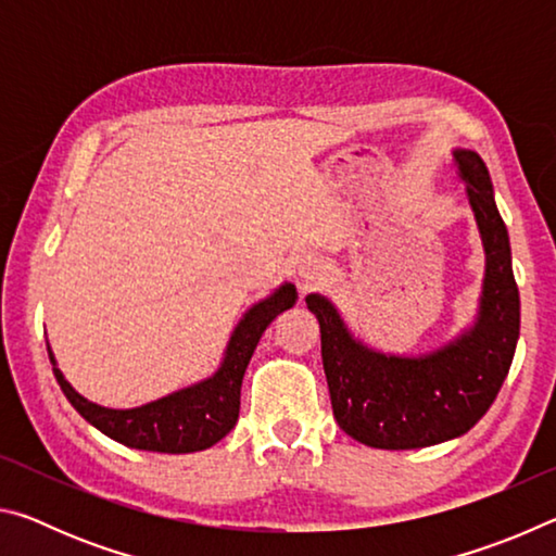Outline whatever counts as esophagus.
<instances>
[{
	"mask_svg": "<svg viewBox=\"0 0 556 556\" xmlns=\"http://www.w3.org/2000/svg\"><path fill=\"white\" fill-rule=\"evenodd\" d=\"M296 271H299L301 281H304L306 287H312V285H316V281H321L326 277V265H324V260L308 255V257L299 260Z\"/></svg>",
	"mask_w": 556,
	"mask_h": 556,
	"instance_id": "esophagus-1",
	"label": "esophagus"
}]
</instances>
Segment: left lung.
<instances>
[{"mask_svg":"<svg viewBox=\"0 0 556 556\" xmlns=\"http://www.w3.org/2000/svg\"><path fill=\"white\" fill-rule=\"evenodd\" d=\"M456 178L481 235L485 271L473 321L427 353H384L353 333L324 294L306 306L321 326L324 372L333 417L348 437L372 448L404 451L464 437L491 409L520 338V294L507 228L491 174L473 149L451 152Z\"/></svg>","mask_w":556,"mask_h":556,"instance_id":"left-lung-1","label":"left lung"}]
</instances>
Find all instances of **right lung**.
Listing matches in <instances>:
<instances>
[{"label": "right lung", "mask_w": 556, "mask_h": 556, "mask_svg": "<svg viewBox=\"0 0 556 556\" xmlns=\"http://www.w3.org/2000/svg\"><path fill=\"white\" fill-rule=\"evenodd\" d=\"M296 299V287L291 281H285L271 294L255 301L242 314L238 326L232 328L215 372L188 384V388L139 404V407H102V404L83 397L59 370V363H55L49 345L53 375L75 412L105 437L139 451L193 454V451L211 448L225 434H230L240 414V388L250 357L255 353L267 326L281 312L294 306Z\"/></svg>", "instance_id": "obj_1"}]
</instances>
